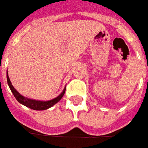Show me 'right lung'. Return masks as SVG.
I'll return each instance as SVG.
<instances>
[{"instance_id": "right-lung-1", "label": "right lung", "mask_w": 148, "mask_h": 148, "mask_svg": "<svg viewBox=\"0 0 148 148\" xmlns=\"http://www.w3.org/2000/svg\"><path fill=\"white\" fill-rule=\"evenodd\" d=\"M7 82H8V85L10 86V90H11L13 95L14 96V98L16 99L18 103H20L21 104L24 105L26 107L29 108L31 109H33V110H37V111H41V110H45V109H48L49 108H51L52 106H53L55 103H57L59 100L61 99L62 98V96L65 94V90H66V88L64 89V90L61 93V95H59L55 99H53L52 100H49V101H37V100H33L30 99H27V98H25L23 97V95H21L18 91H17L14 86H12L11 82H10V80L9 78V76H8V73H7Z\"/></svg>"}]
</instances>
